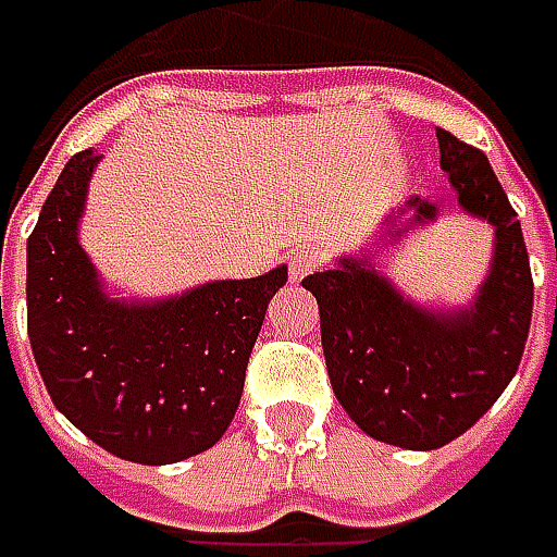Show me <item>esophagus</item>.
<instances>
[{
  "label": "esophagus",
  "mask_w": 557,
  "mask_h": 557,
  "mask_svg": "<svg viewBox=\"0 0 557 557\" xmlns=\"http://www.w3.org/2000/svg\"><path fill=\"white\" fill-rule=\"evenodd\" d=\"M319 267V253L310 250V247H300V250H294L288 260V272H290V282H304L310 272H315Z\"/></svg>",
  "instance_id": "esophagus-1"
}]
</instances>
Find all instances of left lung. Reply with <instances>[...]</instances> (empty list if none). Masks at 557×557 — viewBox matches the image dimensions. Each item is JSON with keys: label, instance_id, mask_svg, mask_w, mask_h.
<instances>
[{"label": "left lung", "instance_id": "8db88e82", "mask_svg": "<svg viewBox=\"0 0 557 557\" xmlns=\"http://www.w3.org/2000/svg\"><path fill=\"white\" fill-rule=\"evenodd\" d=\"M440 170L459 207L493 225V263L465 307H424L374 267V247L312 272L322 354L344 412L369 437L403 449H440L503 396L524 356L533 278L521 223L486 154L437 129ZM412 212L406 224L401 216ZM440 203L412 198L387 216L377 242L434 223ZM401 222L403 226H396Z\"/></svg>", "mask_w": 557, "mask_h": 557}]
</instances>
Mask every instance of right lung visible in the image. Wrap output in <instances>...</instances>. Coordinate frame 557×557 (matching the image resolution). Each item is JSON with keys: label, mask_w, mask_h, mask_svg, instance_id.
Wrapping results in <instances>:
<instances>
[{"label": "right lung", "mask_w": 557, "mask_h": 557, "mask_svg": "<svg viewBox=\"0 0 557 557\" xmlns=\"http://www.w3.org/2000/svg\"><path fill=\"white\" fill-rule=\"evenodd\" d=\"M101 154L61 170L27 238V334L54 409L101 449L173 465L223 437L272 294L288 267L225 278L163 300H123L79 245Z\"/></svg>", "instance_id": "add662e5"}]
</instances>
